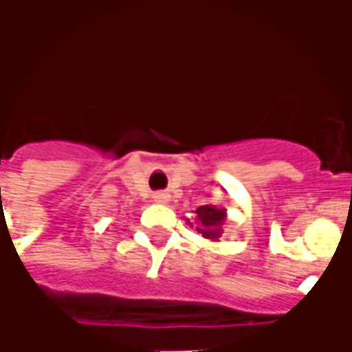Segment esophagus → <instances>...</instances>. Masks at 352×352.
<instances>
[{"label":"esophagus","instance_id":"esophagus-1","mask_svg":"<svg viewBox=\"0 0 352 352\" xmlns=\"http://www.w3.org/2000/svg\"><path fill=\"white\" fill-rule=\"evenodd\" d=\"M153 199L156 201V204H169V194L168 192H156L153 196Z\"/></svg>","mask_w":352,"mask_h":352}]
</instances>
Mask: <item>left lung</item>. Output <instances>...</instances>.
Segmentation results:
<instances>
[{
  "instance_id": "8db88e82",
  "label": "left lung",
  "mask_w": 352,
  "mask_h": 352,
  "mask_svg": "<svg viewBox=\"0 0 352 352\" xmlns=\"http://www.w3.org/2000/svg\"><path fill=\"white\" fill-rule=\"evenodd\" d=\"M226 209H221V207L213 206V204H206L196 209V217H194V222L186 221L190 226L196 224V230H198L201 236L206 239H211V241H221L222 232H224V224H226Z\"/></svg>"
}]
</instances>
